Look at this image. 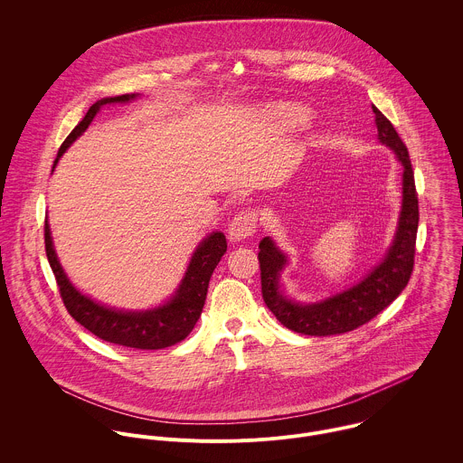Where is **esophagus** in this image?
I'll return each instance as SVG.
<instances>
[{
	"mask_svg": "<svg viewBox=\"0 0 463 463\" xmlns=\"http://www.w3.org/2000/svg\"><path fill=\"white\" fill-rule=\"evenodd\" d=\"M257 224H259L257 212L255 210H242L228 224V235H230L232 241L250 239L257 232Z\"/></svg>",
	"mask_w": 463,
	"mask_h": 463,
	"instance_id": "obj_1",
	"label": "esophagus"
}]
</instances>
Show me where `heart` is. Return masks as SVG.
I'll list each match as a JSON object with an SVG mask.
<instances>
[{"label":"heart","instance_id":"b5f03b06","mask_svg":"<svg viewBox=\"0 0 463 463\" xmlns=\"http://www.w3.org/2000/svg\"><path fill=\"white\" fill-rule=\"evenodd\" d=\"M276 114L287 125H299L305 118V112L301 109H296V107H281Z\"/></svg>","mask_w":463,"mask_h":463}]
</instances>
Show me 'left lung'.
I'll return each mask as SVG.
<instances>
[{
  "mask_svg": "<svg viewBox=\"0 0 463 463\" xmlns=\"http://www.w3.org/2000/svg\"><path fill=\"white\" fill-rule=\"evenodd\" d=\"M373 112L376 114L380 142L394 149L397 160L402 164V204L399 224L394 242L382 264L376 265L360 283L336 296L312 305H299L279 290V272L287 264V257L269 237L259 244L265 305L285 328L296 333L328 336L356 330L385 310L410 281L419 226V199L413 169L408 149L392 123L376 107H373Z\"/></svg>",
  "mask_w": 463,
  "mask_h": 463,
  "instance_id": "8db88e82",
  "label": "left lung"
}]
</instances>
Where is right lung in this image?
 I'll use <instances>...</instances> for the list:
<instances>
[{"instance_id":"add662e5","label":"right lung","mask_w":463,"mask_h":463,"mask_svg":"<svg viewBox=\"0 0 463 463\" xmlns=\"http://www.w3.org/2000/svg\"><path fill=\"white\" fill-rule=\"evenodd\" d=\"M135 98V94H123L116 98H103L96 101L85 118L76 125V128L67 135L62 142L57 160L64 155L67 147L87 130L98 110L107 103H125ZM44 244L46 257L53 269L57 285L61 288V298L66 305L69 316L80 323L83 328L94 333L101 340L110 344L127 345L135 349H164L182 342L198 323L206 292L208 281L213 269L219 264L221 257L226 253V237L221 232H213L208 235L193 255V260L187 267V272L178 287L176 294L162 307L146 310V312H123L116 308L103 307L90 298L80 294L71 281L67 279L66 272L57 259L53 250L52 232L48 221L44 222Z\"/></svg>"}]
</instances>
